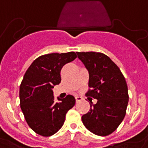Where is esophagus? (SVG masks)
<instances>
[{
    "instance_id": "esophagus-1",
    "label": "esophagus",
    "mask_w": 148,
    "mask_h": 148,
    "mask_svg": "<svg viewBox=\"0 0 148 148\" xmlns=\"http://www.w3.org/2000/svg\"><path fill=\"white\" fill-rule=\"evenodd\" d=\"M75 99H76V102L78 103V102H79V101H81L82 100H83V97H79V96H77V97H75Z\"/></svg>"
}]
</instances>
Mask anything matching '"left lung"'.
Returning <instances> with one entry per match:
<instances>
[{"label": "left lung", "instance_id": "1", "mask_svg": "<svg viewBox=\"0 0 148 148\" xmlns=\"http://www.w3.org/2000/svg\"><path fill=\"white\" fill-rule=\"evenodd\" d=\"M89 74L90 89L86 95L97 99L82 116L90 132L100 136L111 134L124 119L129 95L125 78L111 59L102 53L77 52Z\"/></svg>", "mask_w": 148, "mask_h": 148}]
</instances>
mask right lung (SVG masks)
I'll return each instance as SVG.
<instances>
[{"mask_svg":"<svg viewBox=\"0 0 148 148\" xmlns=\"http://www.w3.org/2000/svg\"><path fill=\"white\" fill-rule=\"evenodd\" d=\"M77 58L74 52L49 53L33 62L20 86V105L29 127L40 136L48 137L62 127L65 115L75 104V98L67 95L54 101L52 88L61 82L62 68Z\"/></svg>","mask_w":148,"mask_h":148,"instance_id":"add662e5","label":"right lung"}]
</instances>
